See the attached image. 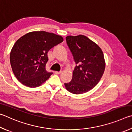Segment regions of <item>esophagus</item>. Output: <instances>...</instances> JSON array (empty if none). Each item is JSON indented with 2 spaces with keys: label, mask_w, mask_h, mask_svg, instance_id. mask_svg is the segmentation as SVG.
I'll return each mask as SVG.
<instances>
[{
  "label": "esophagus",
  "mask_w": 132,
  "mask_h": 132,
  "mask_svg": "<svg viewBox=\"0 0 132 132\" xmlns=\"http://www.w3.org/2000/svg\"><path fill=\"white\" fill-rule=\"evenodd\" d=\"M62 72L61 71H55V74H60Z\"/></svg>",
  "instance_id": "34e87169"
}]
</instances>
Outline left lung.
<instances>
[{
	"instance_id": "1",
	"label": "left lung",
	"mask_w": 132,
	"mask_h": 132,
	"mask_svg": "<svg viewBox=\"0 0 132 132\" xmlns=\"http://www.w3.org/2000/svg\"><path fill=\"white\" fill-rule=\"evenodd\" d=\"M66 41L73 60L78 64L72 79L64 84L66 89L75 94L85 93L95 87L104 73L105 62L101 48L86 36H68Z\"/></svg>"
}]
</instances>
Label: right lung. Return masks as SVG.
Returning a JSON list of instances; mask_svg holds the SVG:
<instances>
[{
	"label": "right lung",
	"instance_id": "right-lung-1",
	"mask_svg": "<svg viewBox=\"0 0 132 132\" xmlns=\"http://www.w3.org/2000/svg\"><path fill=\"white\" fill-rule=\"evenodd\" d=\"M63 40L61 36L45 31L31 32L18 39L10 55L11 68L18 81L29 87L46 82L52 74L46 70L47 53Z\"/></svg>",
	"mask_w": 132,
	"mask_h": 132
}]
</instances>
